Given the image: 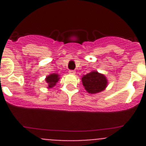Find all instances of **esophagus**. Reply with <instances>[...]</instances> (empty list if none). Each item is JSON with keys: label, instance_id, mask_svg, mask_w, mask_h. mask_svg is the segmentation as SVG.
Wrapping results in <instances>:
<instances>
[{"label": "esophagus", "instance_id": "obj_1", "mask_svg": "<svg viewBox=\"0 0 146 146\" xmlns=\"http://www.w3.org/2000/svg\"><path fill=\"white\" fill-rule=\"evenodd\" d=\"M69 72L70 74H75V73H76V72L74 70H69Z\"/></svg>", "mask_w": 146, "mask_h": 146}]
</instances>
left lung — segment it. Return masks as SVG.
Returning a JSON list of instances; mask_svg holds the SVG:
<instances>
[{"instance_id":"8db88e82","label":"left lung","mask_w":146,"mask_h":146,"mask_svg":"<svg viewBox=\"0 0 146 146\" xmlns=\"http://www.w3.org/2000/svg\"><path fill=\"white\" fill-rule=\"evenodd\" d=\"M82 82L86 91L91 94L102 91L108 84L106 77L98 72H92L84 75L82 78Z\"/></svg>"}]
</instances>
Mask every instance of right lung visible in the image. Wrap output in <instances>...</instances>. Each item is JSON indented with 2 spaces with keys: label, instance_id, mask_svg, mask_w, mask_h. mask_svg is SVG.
Returning <instances> with one entry per match:
<instances>
[{
  "label": "right lung",
  "instance_id": "right-lung-1",
  "mask_svg": "<svg viewBox=\"0 0 146 146\" xmlns=\"http://www.w3.org/2000/svg\"><path fill=\"white\" fill-rule=\"evenodd\" d=\"M58 75L56 74H52L49 75L48 77H47L46 78V81L48 83V87L49 88H52L56 84V82L58 81Z\"/></svg>",
  "mask_w": 146,
  "mask_h": 146
}]
</instances>
